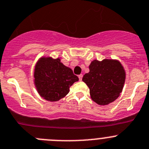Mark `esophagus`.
<instances>
[{
  "label": "esophagus",
  "instance_id": "obj_1",
  "mask_svg": "<svg viewBox=\"0 0 149 149\" xmlns=\"http://www.w3.org/2000/svg\"><path fill=\"white\" fill-rule=\"evenodd\" d=\"M78 77H79V80H80V81H81L82 79H83V74H80V75L78 76Z\"/></svg>",
  "mask_w": 149,
  "mask_h": 149
}]
</instances>
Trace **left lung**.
<instances>
[{
    "instance_id": "left-lung-1",
    "label": "left lung",
    "mask_w": 149,
    "mask_h": 149,
    "mask_svg": "<svg viewBox=\"0 0 149 149\" xmlns=\"http://www.w3.org/2000/svg\"><path fill=\"white\" fill-rule=\"evenodd\" d=\"M89 72L85 74L83 81L90 89L92 100L100 105L114 102L122 91L126 72L118 61L94 60L89 66Z\"/></svg>"
}]
</instances>
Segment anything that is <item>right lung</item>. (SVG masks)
Listing matches in <instances>:
<instances>
[{
  "label": "right lung",
  "mask_w": 149,
  "mask_h": 149,
  "mask_svg": "<svg viewBox=\"0 0 149 149\" xmlns=\"http://www.w3.org/2000/svg\"><path fill=\"white\" fill-rule=\"evenodd\" d=\"M34 84L38 93L45 100L57 102L67 95L69 87L79 80L70 68L60 58L42 57L35 66Z\"/></svg>",
  "instance_id": "1"
}]
</instances>
